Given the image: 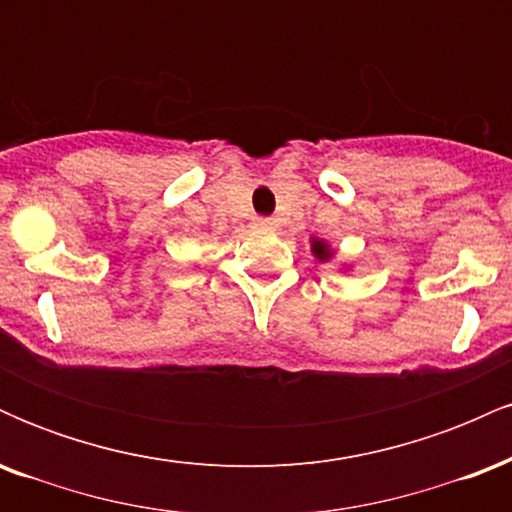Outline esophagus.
<instances>
[{
  "mask_svg": "<svg viewBox=\"0 0 512 512\" xmlns=\"http://www.w3.org/2000/svg\"><path fill=\"white\" fill-rule=\"evenodd\" d=\"M252 223H255L257 228H264V231H272V228H276V219H272V216H255Z\"/></svg>",
  "mask_w": 512,
  "mask_h": 512,
  "instance_id": "obj_1",
  "label": "esophagus"
}]
</instances>
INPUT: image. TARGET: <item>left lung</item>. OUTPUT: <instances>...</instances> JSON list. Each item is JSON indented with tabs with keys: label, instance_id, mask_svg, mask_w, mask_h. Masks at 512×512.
<instances>
[{
	"label": "left lung",
	"instance_id": "obj_1",
	"mask_svg": "<svg viewBox=\"0 0 512 512\" xmlns=\"http://www.w3.org/2000/svg\"><path fill=\"white\" fill-rule=\"evenodd\" d=\"M310 250H313L317 262H330L334 257V250L330 248V243L322 238H310Z\"/></svg>",
	"mask_w": 512,
	"mask_h": 512
}]
</instances>
